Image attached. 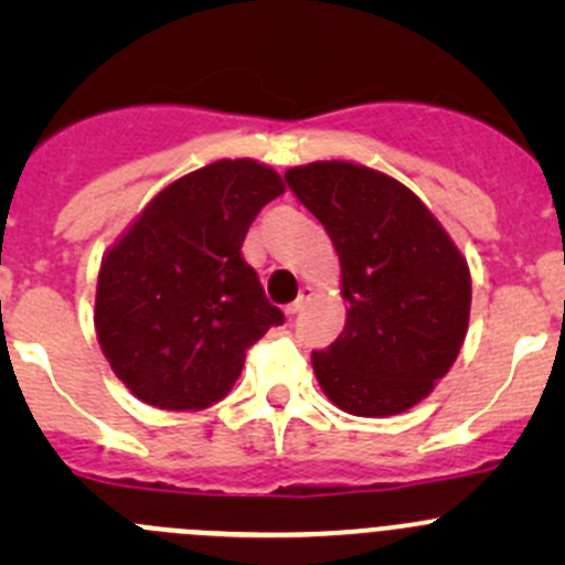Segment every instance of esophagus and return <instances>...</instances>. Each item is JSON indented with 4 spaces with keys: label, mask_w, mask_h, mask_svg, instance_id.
I'll return each mask as SVG.
<instances>
[{
    "label": "esophagus",
    "mask_w": 565,
    "mask_h": 565,
    "mask_svg": "<svg viewBox=\"0 0 565 565\" xmlns=\"http://www.w3.org/2000/svg\"><path fill=\"white\" fill-rule=\"evenodd\" d=\"M309 298H311V292H309V289H303V292L298 295V300H295V303H289V306H287V315H289V317L300 315V311H303V306L309 303Z\"/></svg>",
    "instance_id": "esophagus-1"
}]
</instances>
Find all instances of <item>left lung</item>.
<instances>
[{
	"label": "left lung",
	"mask_w": 565,
	"mask_h": 565,
	"mask_svg": "<svg viewBox=\"0 0 565 565\" xmlns=\"http://www.w3.org/2000/svg\"><path fill=\"white\" fill-rule=\"evenodd\" d=\"M284 180L333 241L350 306L339 339L311 352L324 396L363 418L404 413L457 361L470 319L467 262L388 174L319 161Z\"/></svg>",
	"instance_id": "left-lung-1"
}]
</instances>
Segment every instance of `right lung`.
Segmentation results:
<instances>
[{
  "instance_id": "right-lung-1",
  "label": "right lung",
  "mask_w": 565,
  "mask_h": 565,
  "mask_svg": "<svg viewBox=\"0 0 565 565\" xmlns=\"http://www.w3.org/2000/svg\"><path fill=\"white\" fill-rule=\"evenodd\" d=\"M284 193L270 167L215 161L163 188L106 254L95 328L114 374L161 409H204L241 377L281 309L243 259L256 213Z\"/></svg>"
}]
</instances>
